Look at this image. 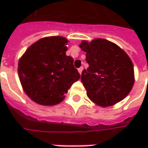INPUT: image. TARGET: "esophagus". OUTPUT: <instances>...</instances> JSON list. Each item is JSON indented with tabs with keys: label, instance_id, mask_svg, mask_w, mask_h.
Masks as SVG:
<instances>
[{
	"label": "esophagus",
	"instance_id": "1",
	"mask_svg": "<svg viewBox=\"0 0 148 148\" xmlns=\"http://www.w3.org/2000/svg\"><path fill=\"white\" fill-rule=\"evenodd\" d=\"M82 71H83V66H81L80 68H78V71H79V73H80V74H82Z\"/></svg>",
	"mask_w": 148,
	"mask_h": 148
}]
</instances>
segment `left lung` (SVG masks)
<instances>
[{
    "label": "left lung",
    "mask_w": 148,
    "mask_h": 148,
    "mask_svg": "<svg viewBox=\"0 0 148 148\" xmlns=\"http://www.w3.org/2000/svg\"><path fill=\"white\" fill-rule=\"evenodd\" d=\"M89 67L82 73L87 96L96 105L107 107L124 99L134 83L133 62L122 49L104 38L80 44Z\"/></svg>",
    "instance_id": "8db88e82"
}]
</instances>
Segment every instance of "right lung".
<instances>
[{
    "instance_id": "1",
    "label": "right lung",
    "mask_w": 148,
    "mask_h": 148,
    "mask_svg": "<svg viewBox=\"0 0 148 148\" xmlns=\"http://www.w3.org/2000/svg\"><path fill=\"white\" fill-rule=\"evenodd\" d=\"M68 40L61 36L43 38L21 57L18 74L26 95L35 103H61L71 85L80 79L73 58L66 55Z\"/></svg>"
}]
</instances>
